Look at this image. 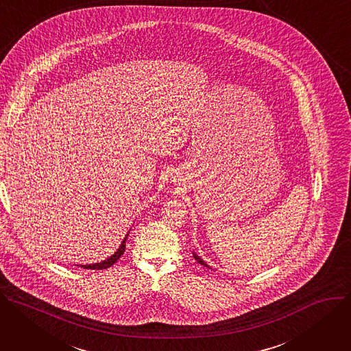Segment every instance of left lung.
<instances>
[{"label":"left lung","mask_w":351,"mask_h":351,"mask_svg":"<svg viewBox=\"0 0 351 351\" xmlns=\"http://www.w3.org/2000/svg\"><path fill=\"white\" fill-rule=\"evenodd\" d=\"M193 258H195V261H197V262H198V263H201V265H204V266H206V267H209V266H208V265H206V263H205V262H204V261H202V259H201V258H199V256H198V255H197V254H193Z\"/></svg>","instance_id":"8db88e82"}]
</instances>
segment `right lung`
Here are the masks:
<instances>
[{"instance_id":"right-lung-1","label":"right lung","mask_w":351,"mask_h":351,"mask_svg":"<svg viewBox=\"0 0 351 351\" xmlns=\"http://www.w3.org/2000/svg\"><path fill=\"white\" fill-rule=\"evenodd\" d=\"M127 237H128V234L125 236V239L123 240V243H121V245H120V248L117 250L110 258H107L106 261H101V262H99V263H93V265H81V267H85V269H97V270H100V269H107V267H110V266H112L117 261H119L120 258H121V255L124 254V251H125V241H127Z\"/></svg>"}]
</instances>
